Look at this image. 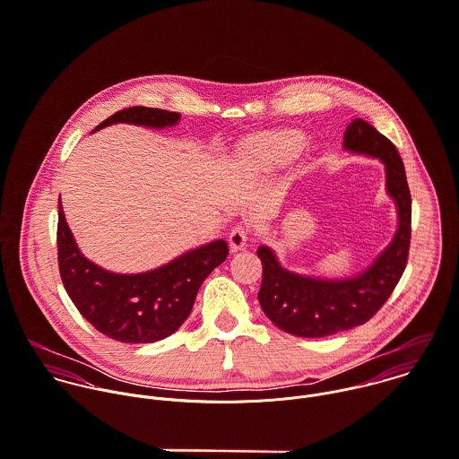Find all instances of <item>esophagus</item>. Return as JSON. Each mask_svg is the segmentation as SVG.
Masks as SVG:
<instances>
[{
	"mask_svg": "<svg viewBox=\"0 0 459 459\" xmlns=\"http://www.w3.org/2000/svg\"><path fill=\"white\" fill-rule=\"evenodd\" d=\"M247 238H249V228L247 226H235L230 233V247L231 251H238V249H246L247 246Z\"/></svg>",
	"mask_w": 459,
	"mask_h": 459,
	"instance_id": "obj_1",
	"label": "esophagus"
}]
</instances>
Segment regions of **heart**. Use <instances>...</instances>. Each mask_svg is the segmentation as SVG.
<instances>
[{"instance_id": "1", "label": "heart", "mask_w": 459, "mask_h": 459, "mask_svg": "<svg viewBox=\"0 0 459 459\" xmlns=\"http://www.w3.org/2000/svg\"><path fill=\"white\" fill-rule=\"evenodd\" d=\"M296 145H298L296 134H290V133L265 134V136L255 138L249 143V158L262 169L280 167L290 161Z\"/></svg>"}]
</instances>
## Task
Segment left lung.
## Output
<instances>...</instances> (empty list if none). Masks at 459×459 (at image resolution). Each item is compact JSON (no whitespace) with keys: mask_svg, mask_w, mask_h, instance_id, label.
Masks as SVG:
<instances>
[{"mask_svg":"<svg viewBox=\"0 0 459 459\" xmlns=\"http://www.w3.org/2000/svg\"><path fill=\"white\" fill-rule=\"evenodd\" d=\"M342 147L384 163L385 190L396 204L398 228L389 246L366 271L344 280L296 274L280 265L271 247H258L256 255L264 267L260 307L278 328L298 337H326L364 325L391 296L407 264L411 194L396 147L360 118L346 127Z\"/></svg>","mask_w":459,"mask_h":459,"instance_id":"1","label":"left lung"}]
</instances>
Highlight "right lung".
<instances>
[{
  "instance_id": "right-lung-1",
  "label": "right lung",
  "mask_w": 459,
  "mask_h": 459,
  "mask_svg": "<svg viewBox=\"0 0 459 459\" xmlns=\"http://www.w3.org/2000/svg\"><path fill=\"white\" fill-rule=\"evenodd\" d=\"M179 118L174 111L136 106L115 113L95 131L113 124L165 129ZM228 253L226 240H213L147 273H111L81 253L59 203L57 255L65 289L99 332L120 342H154L174 333L190 316L201 283Z\"/></svg>"
}]
</instances>
